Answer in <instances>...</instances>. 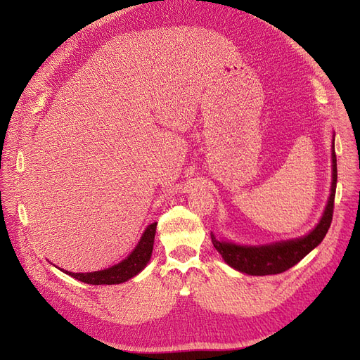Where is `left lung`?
Listing matches in <instances>:
<instances>
[{"mask_svg": "<svg viewBox=\"0 0 360 360\" xmlns=\"http://www.w3.org/2000/svg\"><path fill=\"white\" fill-rule=\"evenodd\" d=\"M334 137L331 140V186L330 195L326 204V209L321 216L315 228L304 236L292 238L286 240H276L270 243L259 245H247L236 243L233 240L219 239L212 232V242L217 252L221 255L224 262L229 267L235 269L239 273L248 276H267L278 274L289 270L297 264L302 258L307 257L312 250L323 242L327 235L330 224L333 220L335 185H337V159L334 150Z\"/></svg>", "mask_w": 360, "mask_h": 360, "instance_id": "1", "label": "left lung"}]
</instances>
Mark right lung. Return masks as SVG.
<instances>
[{
	"instance_id": "obj_1",
	"label": "right lung",
	"mask_w": 360,
	"mask_h": 360,
	"mask_svg": "<svg viewBox=\"0 0 360 360\" xmlns=\"http://www.w3.org/2000/svg\"><path fill=\"white\" fill-rule=\"evenodd\" d=\"M156 226H158V221L148 224L144 229L139 243L136 245V248L131 251V254L127 258L115 264V266L105 270H99V271H91V273H72L67 270H61V271L71 276L75 280L87 283V285H94V286L120 285V283H125L129 278L136 277L139 273H141L148 264L151 258V252H153Z\"/></svg>"
}]
</instances>
